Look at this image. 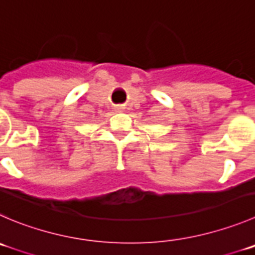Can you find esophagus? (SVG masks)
<instances>
[{"label":"esophagus","instance_id":"34e87169","mask_svg":"<svg viewBox=\"0 0 255 255\" xmlns=\"http://www.w3.org/2000/svg\"><path fill=\"white\" fill-rule=\"evenodd\" d=\"M123 109H124V108H120V106H119V108H118V111H123Z\"/></svg>","mask_w":255,"mask_h":255}]
</instances>
